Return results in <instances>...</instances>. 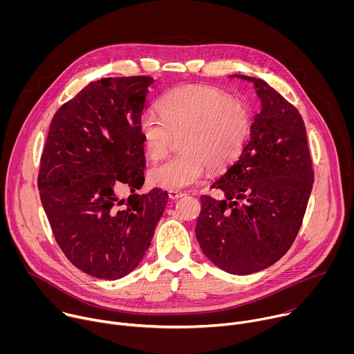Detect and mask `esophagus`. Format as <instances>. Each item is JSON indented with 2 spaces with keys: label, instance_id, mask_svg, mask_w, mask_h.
<instances>
[{
  "label": "esophagus",
  "instance_id": "obj_1",
  "mask_svg": "<svg viewBox=\"0 0 354 354\" xmlns=\"http://www.w3.org/2000/svg\"><path fill=\"white\" fill-rule=\"evenodd\" d=\"M169 198H172V200H176V198H179V197H182L183 196V193L182 192H178V190H169Z\"/></svg>",
  "mask_w": 354,
  "mask_h": 354
}]
</instances>
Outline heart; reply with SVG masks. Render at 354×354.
<instances>
[{
  "label": "heart",
  "mask_w": 354,
  "mask_h": 354,
  "mask_svg": "<svg viewBox=\"0 0 354 354\" xmlns=\"http://www.w3.org/2000/svg\"><path fill=\"white\" fill-rule=\"evenodd\" d=\"M160 116L147 112L138 120V134L149 160L167 154L179 137L182 154L148 171V179L165 190H182L205 174L231 167L246 144L249 112L225 92L209 85H185L169 91L157 105Z\"/></svg>",
  "instance_id": "obj_1"
}]
</instances>
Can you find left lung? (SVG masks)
Segmentation results:
<instances>
[{
    "label": "left lung",
    "instance_id": "1",
    "mask_svg": "<svg viewBox=\"0 0 354 354\" xmlns=\"http://www.w3.org/2000/svg\"><path fill=\"white\" fill-rule=\"evenodd\" d=\"M252 82L261 112L238 161L213 187L224 198L201 196L196 238L203 254L231 274H250L276 263L294 242L314 183L307 131L298 111L266 81Z\"/></svg>",
    "mask_w": 354,
    "mask_h": 354
}]
</instances>
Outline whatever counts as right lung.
<instances>
[{
  "label": "right lung",
  "mask_w": 354,
  "mask_h": 354,
  "mask_svg": "<svg viewBox=\"0 0 354 354\" xmlns=\"http://www.w3.org/2000/svg\"><path fill=\"white\" fill-rule=\"evenodd\" d=\"M151 77L88 84L55 115L37 186L44 213L67 259L86 274L116 280L133 272L153 239L168 193L145 194L138 120ZM131 190L127 199L118 190Z\"/></svg>",
  "instance_id": "add662e5"
}]
</instances>
